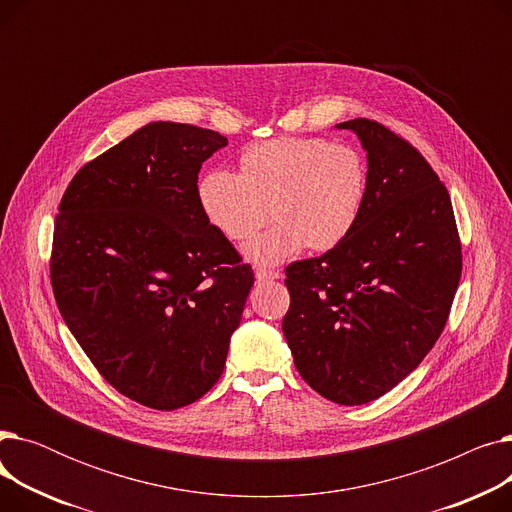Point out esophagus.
<instances>
[{"mask_svg":"<svg viewBox=\"0 0 512 512\" xmlns=\"http://www.w3.org/2000/svg\"><path fill=\"white\" fill-rule=\"evenodd\" d=\"M280 274L278 272H270V270H255V280L257 282H272V280H278Z\"/></svg>","mask_w":512,"mask_h":512,"instance_id":"1","label":"esophagus"}]
</instances>
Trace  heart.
Returning <instances> with one entry per match:
<instances>
[{"mask_svg": "<svg viewBox=\"0 0 512 512\" xmlns=\"http://www.w3.org/2000/svg\"><path fill=\"white\" fill-rule=\"evenodd\" d=\"M369 191L363 153L317 137H288L249 147L240 174L205 172L197 201L205 220L234 242L251 238L272 218L276 224L253 238L242 257L255 265H280L307 245L330 251L357 228Z\"/></svg>", "mask_w": 512, "mask_h": 512, "instance_id": "b5f03b06", "label": "heart"}]
</instances>
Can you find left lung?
Returning a JSON list of instances; mask_svg holds the SVG:
<instances>
[{
    "instance_id": "left-lung-1",
    "label": "left lung",
    "mask_w": 512,
    "mask_h": 512,
    "mask_svg": "<svg viewBox=\"0 0 512 512\" xmlns=\"http://www.w3.org/2000/svg\"><path fill=\"white\" fill-rule=\"evenodd\" d=\"M369 191L357 228L321 257L286 267L282 330L301 378L338 405L380 398L440 338L461 280L448 191L423 155L365 118Z\"/></svg>"
}]
</instances>
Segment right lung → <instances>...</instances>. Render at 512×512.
<instances>
[{
	"label": "right lung",
	"instance_id": "1",
	"mask_svg": "<svg viewBox=\"0 0 512 512\" xmlns=\"http://www.w3.org/2000/svg\"><path fill=\"white\" fill-rule=\"evenodd\" d=\"M220 132L149 122L80 170L53 230L51 286L103 378L157 411L199 400L226 365L253 286L197 201Z\"/></svg>",
	"mask_w": 512,
	"mask_h": 512
}]
</instances>
